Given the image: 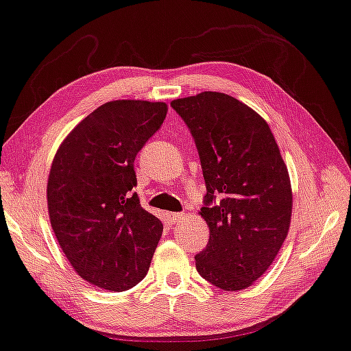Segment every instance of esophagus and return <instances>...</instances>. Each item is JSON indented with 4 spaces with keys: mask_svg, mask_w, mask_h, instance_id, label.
I'll return each mask as SVG.
<instances>
[{
    "mask_svg": "<svg viewBox=\"0 0 351 351\" xmlns=\"http://www.w3.org/2000/svg\"><path fill=\"white\" fill-rule=\"evenodd\" d=\"M186 214L184 213H171L170 214V221L173 223H180L182 222V219H184Z\"/></svg>",
    "mask_w": 351,
    "mask_h": 351,
    "instance_id": "obj_1",
    "label": "esophagus"
}]
</instances>
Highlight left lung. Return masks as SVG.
<instances>
[{
	"label": "left lung",
	"instance_id": "1",
	"mask_svg": "<svg viewBox=\"0 0 351 351\" xmlns=\"http://www.w3.org/2000/svg\"><path fill=\"white\" fill-rule=\"evenodd\" d=\"M189 128L206 195V247L195 255L203 279L222 290L250 287L273 263L291 217V186L269 125L228 94L205 91L170 104Z\"/></svg>",
	"mask_w": 351,
	"mask_h": 351
}]
</instances>
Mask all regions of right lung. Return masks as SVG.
Returning <instances> with one entry per match:
<instances>
[{"label":"right lung","mask_w":351,"mask_h":351,"mask_svg":"<svg viewBox=\"0 0 351 351\" xmlns=\"http://www.w3.org/2000/svg\"><path fill=\"white\" fill-rule=\"evenodd\" d=\"M165 114L164 102L104 104L67 135L51 164V228L78 276L101 289L137 285L158 247L164 226L132 191L134 160Z\"/></svg>","instance_id":"add662e5"}]
</instances>
